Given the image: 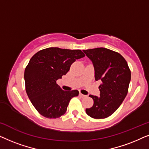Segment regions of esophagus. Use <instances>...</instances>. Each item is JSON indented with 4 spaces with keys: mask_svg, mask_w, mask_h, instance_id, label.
I'll return each mask as SVG.
<instances>
[{
    "mask_svg": "<svg viewBox=\"0 0 149 149\" xmlns=\"http://www.w3.org/2000/svg\"><path fill=\"white\" fill-rule=\"evenodd\" d=\"M79 95H80V96H81V97H86V95H83V94H82V93H80V94H79Z\"/></svg>",
    "mask_w": 149,
    "mask_h": 149,
    "instance_id": "esophagus-1",
    "label": "esophagus"
}]
</instances>
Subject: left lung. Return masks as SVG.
Returning <instances> with one entry per match:
<instances>
[{
    "label": "left lung",
    "instance_id": "left-lung-1",
    "mask_svg": "<svg viewBox=\"0 0 149 149\" xmlns=\"http://www.w3.org/2000/svg\"><path fill=\"white\" fill-rule=\"evenodd\" d=\"M83 51L93 63L95 80L102 81L100 96L89 95L93 105L85 111L93 119H104L117 111L127 95L131 71L119 53L104 47Z\"/></svg>",
    "mask_w": 149,
    "mask_h": 149
}]
</instances>
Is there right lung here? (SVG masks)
<instances>
[{"label": "right lung", "instance_id": "obj_1", "mask_svg": "<svg viewBox=\"0 0 149 149\" xmlns=\"http://www.w3.org/2000/svg\"><path fill=\"white\" fill-rule=\"evenodd\" d=\"M83 57L81 50L58 47L44 49L32 57L24 71L26 91L40 115L56 119L66 113L79 91L62 90L56 81L68 72L73 62Z\"/></svg>", "mask_w": 149, "mask_h": 149}]
</instances>
